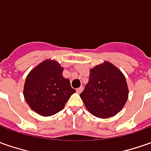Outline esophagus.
Instances as JSON below:
<instances>
[{
	"label": "esophagus",
	"mask_w": 151,
	"mask_h": 151,
	"mask_svg": "<svg viewBox=\"0 0 151 151\" xmlns=\"http://www.w3.org/2000/svg\"><path fill=\"white\" fill-rule=\"evenodd\" d=\"M83 90V87H80V88H77V89H76V91H77L78 93H82Z\"/></svg>",
	"instance_id": "34e87169"
}]
</instances>
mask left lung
<instances>
[{
	"label": "left lung",
	"instance_id": "8db88e82",
	"mask_svg": "<svg viewBox=\"0 0 151 151\" xmlns=\"http://www.w3.org/2000/svg\"><path fill=\"white\" fill-rule=\"evenodd\" d=\"M128 96L125 77L109 62L90 69L88 83L80 93L88 111L102 119L112 117L120 111Z\"/></svg>",
	"mask_w": 151,
	"mask_h": 151
}]
</instances>
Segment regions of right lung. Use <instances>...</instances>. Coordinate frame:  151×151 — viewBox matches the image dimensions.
<instances>
[{
  "label": "right lung",
  "instance_id": "obj_1",
  "mask_svg": "<svg viewBox=\"0 0 151 151\" xmlns=\"http://www.w3.org/2000/svg\"><path fill=\"white\" fill-rule=\"evenodd\" d=\"M63 68L55 60H45L31 71L25 80L23 94L29 107L42 116L61 111L76 92L63 76Z\"/></svg>",
  "mask_w": 151,
  "mask_h": 151
}]
</instances>
